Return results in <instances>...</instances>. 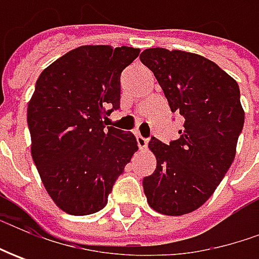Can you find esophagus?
Segmentation results:
<instances>
[{
  "label": "esophagus",
  "mask_w": 259,
  "mask_h": 259,
  "mask_svg": "<svg viewBox=\"0 0 259 259\" xmlns=\"http://www.w3.org/2000/svg\"><path fill=\"white\" fill-rule=\"evenodd\" d=\"M137 143H138V147H140V150H145V148H147V145H148V141H147V138L141 137V135H137Z\"/></svg>",
  "instance_id": "1"
}]
</instances>
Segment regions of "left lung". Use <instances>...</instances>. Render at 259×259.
<instances>
[{
	"label": "left lung",
	"instance_id": "left-lung-1",
	"mask_svg": "<svg viewBox=\"0 0 259 259\" xmlns=\"http://www.w3.org/2000/svg\"><path fill=\"white\" fill-rule=\"evenodd\" d=\"M164 91L171 112L184 118L180 138L167 145L151 138L154 173L144 177L147 202L158 213L182 216L213 194L236 154L245 112L239 86L203 56L145 49L140 56Z\"/></svg>",
	"mask_w": 259,
	"mask_h": 259
}]
</instances>
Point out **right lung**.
<instances>
[{
  "instance_id": "add662e5",
  "label": "right lung",
  "mask_w": 259,
  "mask_h": 259,
  "mask_svg": "<svg viewBox=\"0 0 259 259\" xmlns=\"http://www.w3.org/2000/svg\"><path fill=\"white\" fill-rule=\"evenodd\" d=\"M138 55L140 49L126 46H80L47 66L35 82L27 106L31 155L47 193L66 213L104 209L138 150L131 133L105 128L102 121L119 108V77Z\"/></svg>"
}]
</instances>
